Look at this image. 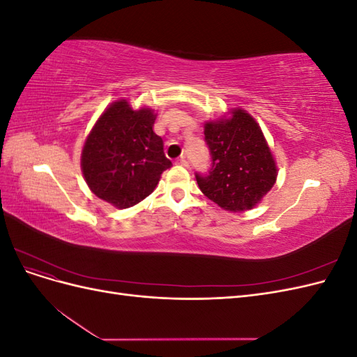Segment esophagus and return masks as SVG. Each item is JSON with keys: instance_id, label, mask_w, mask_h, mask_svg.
Masks as SVG:
<instances>
[{"instance_id": "obj_1", "label": "esophagus", "mask_w": 357, "mask_h": 357, "mask_svg": "<svg viewBox=\"0 0 357 357\" xmlns=\"http://www.w3.org/2000/svg\"><path fill=\"white\" fill-rule=\"evenodd\" d=\"M176 164H177V165H180V167H185V168H188V167H189V162H188L185 158H180V159H177V160H176Z\"/></svg>"}]
</instances>
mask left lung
I'll return each instance as SVG.
<instances>
[{"instance_id":"8db88e82","label":"left lung","mask_w":357,"mask_h":357,"mask_svg":"<svg viewBox=\"0 0 357 357\" xmlns=\"http://www.w3.org/2000/svg\"><path fill=\"white\" fill-rule=\"evenodd\" d=\"M213 167L197 174L201 192L220 208L241 213L255 208L277 181V164L256 119L236 107L228 116L204 123Z\"/></svg>"}]
</instances>
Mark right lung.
Returning <instances> with one entry per match:
<instances>
[{"label": "right lung", "instance_id": "obj_1", "mask_svg": "<svg viewBox=\"0 0 357 357\" xmlns=\"http://www.w3.org/2000/svg\"><path fill=\"white\" fill-rule=\"evenodd\" d=\"M155 110H134L128 100L112 102L84 139L80 167L86 185L116 208H129L152 193L172 164L155 134Z\"/></svg>", "mask_w": 357, "mask_h": 357}]
</instances>
